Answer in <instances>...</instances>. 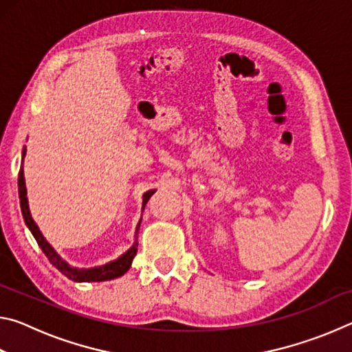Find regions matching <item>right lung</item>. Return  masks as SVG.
I'll use <instances>...</instances> for the list:
<instances>
[{
  "mask_svg": "<svg viewBox=\"0 0 352 352\" xmlns=\"http://www.w3.org/2000/svg\"><path fill=\"white\" fill-rule=\"evenodd\" d=\"M25 155H26V147L23 148V158H25ZM153 192H155V189L147 190V192L142 195V210H144L146 204L148 201V199L152 197ZM19 194H20V206H21L23 219H25L28 228L31 230V233L34 234L35 241H37L38 247L41 248V252L46 254V258L50 259L51 264L54 265L58 272H62L68 279H73V281H76V283L109 281V279H115V278L122 276L124 273L130 269V265H132V261L136 254V245H138V243H135V245L130 248L129 252L124 253L119 259L109 262V264H105L102 267H96V269H88V270H77V269H73V267H69L67 262H65L60 256L54 252V248H52L50 243L46 242L43 234L40 233L37 223L34 222L31 211H29V205H28L25 172H23V166H21L20 174H19Z\"/></svg>",
  "mask_w": 352,
  "mask_h": 352,
  "instance_id": "1",
  "label": "right lung"
}]
</instances>
